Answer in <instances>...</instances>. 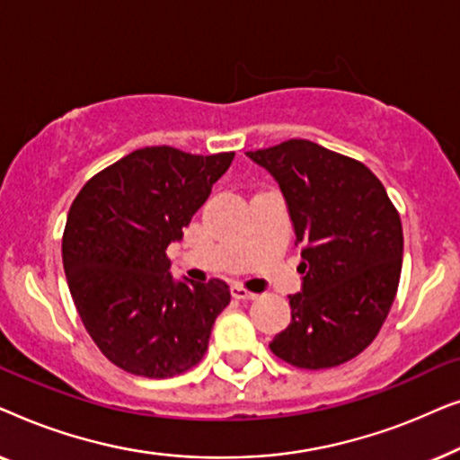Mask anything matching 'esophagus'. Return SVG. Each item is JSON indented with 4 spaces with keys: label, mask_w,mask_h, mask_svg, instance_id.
<instances>
[{
    "label": "esophagus",
    "mask_w": 460,
    "mask_h": 460,
    "mask_svg": "<svg viewBox=\"0 0 460 460\" xmlns=\"http://www.w3.org/2000/svg\"><path fill=\"white\" fill-rule=\"evenodd\" d=\"M230 293H232V297H234V299H243V301H249V299H255L257 297L255 293L247 291V288L241 287V285H232Z\"/></svg>",
    "instance_id": "1"
}]
</instances>
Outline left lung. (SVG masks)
<instances>
[{
  "instance_id": "1",
  "label": "left lung",
  "mask_w": 460,
  "mask_h": 460,
  "mask_svg": "<svg viewBox=\"0 0 460 460\" xmlns=\"http://www.w3.org/2000/svg\"><path fill=\"white\" fill-rule=\"evenodd\" d=\"M247 156L276 180L301 244L291 324L270 349L297 368L339 367L373 343L394 304L404 253L398 211L367 165L314 142Z\"/></svg>"
}]
</instances>
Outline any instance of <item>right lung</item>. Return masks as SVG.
<instances>
[{"label":"right lung","instance_id":"1","mask_svg":"<svg viewBox=\"0 0 460 460\" xmlns=\"http://www.w3.org/2000/svg\"><path fill=\"white\" fill-rule=\"evenodd\" d=\"M234 153L140 148L87 181L73 200L62 263L93 343L131 375L192 368L230 304L224 280H175L165 251L180 243Z\"/></svg>","mask_w":460,"mask_h":460}]
</instances>
